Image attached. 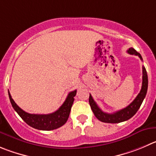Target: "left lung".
Returning <instances> with one entry per match:
<instances>
[{
	"instance_id": "obj_1",
	"label": "left lung",
	"mask_w": 156,
	"mask_h": 156,
	"mask_svg": "<svg viewBox=\"0 0 156 156\" xmlns=\"http://www.w3.org/2000/svg\"><path fill=\"white\" fill-rule=\"evenodd\" d=\"M127 53L131 55H136L138 56L141 60H142V57L139 53H138L135 49L129 48L127 50ZM148 90V75L146 72V68L142 66V89L140 92L136 96V99L126 108L117 112H113V113H106L97 106L94 99H93L91 95L90 94V98H89V103H90V107L94 113L95 116L103 122H107V123H119L122 122L126 121L129 119L130 118L133 116L136 113L140 106L142 105L143 99L146 97V93Z\"/></svg>"
}]
</instances>
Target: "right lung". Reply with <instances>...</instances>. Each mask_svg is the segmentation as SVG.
Instances as JSON below:
<instances>
[{
	"mask_svg": "<svg viewBox=\"0 0 156 156\" xmlns=\"http://www.w3.org/2000/svg\"><path fill=\"white\" fill-rule=\"evenodd\" d=\"M76 90L70 92L61 106L53 113L50 114H30L20 109L14 101L8 90L10 101L14 110L27 125L39 130L50 131L60 128L66 123L69 118L71 107L74 101V96Z\"/></svg>",
	"mask_w": 156,
	"mask_h": 156,
	"instance_id": "add662e5",
	"label": "right lung"
}]
</instances>
